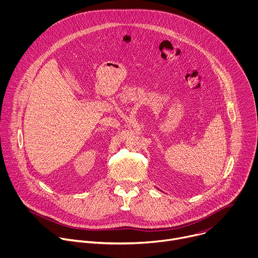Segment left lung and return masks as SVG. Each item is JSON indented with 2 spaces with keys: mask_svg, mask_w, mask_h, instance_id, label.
Listing matches in <instances>:
<instances>
[{
  "mask_svg": "<svg viewBox=\"0 0 258 258\" xmlns=\"http://www.w3.org/2000/svg\"><path fill=\"white\" fill-rule=\"evenodd\" d=\"M157 189H158V188H157ZM158 190H159V189H158Z\"/></svg>",
  "mask_w": 258,
  "mask_h": 258,
  "instance_id": "1",
  "label": "left lung"
}]
</instances>
